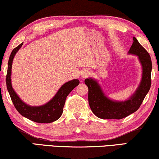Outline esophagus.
Masks as SVG:
<instances>
[{
  "label": "esophagus",
  "instance_id": "34e87169",
  "mask_svg": "<svg viewBox=\"0 0 159 159\" xmlns=\"http://www.w3.org/2000/svg\"><path fill=\"white\" fill-rule=\"evenodd\" d=\"M90 75V71L88 70V69H84V70L81 72V76L82 78H87Z\"/></svg>",
  "mask_w": 159,
  "mask_h": 159
}]
</instances>
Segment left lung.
<instances>
[{
	"label": "left lung",
	"mask_w": 159,
	"mask_h": 159,
	"mask_svg": "<svg viewBox=\"0 0 159 159\" xmlns=\"http://www.w3.org/2000/svg\"><path fill=\"white\" fill-rule=\"evenodd\" d=\"M129 54L138 56L143 69L142 80L134 94L125 101H112L106 96L96 80L88 78L84 83L88 88V102L93 114L103 119H121L135 112L140 108L151 85V58L148 51L138 40L133 38V43Z\"/></svg>",
	"instance_id": "left-lung-1"
}]
</instances>
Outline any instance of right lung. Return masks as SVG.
<instances>
[{
    "label": "right lung",
    "mask_w": 159,
    "mask_h": 159,
    "mask_svg": "<svg viewBox=\"0 0 159 159\" xmlns=\"http://www.w3.org/2000/svg\"><path fill=\"white\" fill-rule=\"evenodd\" d=\"M23 43L13 50L8 63V70L6 75V86L9 93L11 99L16 109L23 116L38 123H51L60 118L63 113L66 98L71 91L80 84L78 80H72L67 82L61 87L57 93L51 101L40 106H31L23 102L14 90L11 85V67L12 62L16 52L20 49Z\"/></svg>",
    "instance_id": "right-lung-1"
}]
</instances>
